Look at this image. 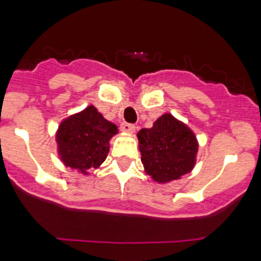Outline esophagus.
<instances>
[{"label":"esophagus","instance_id":"obj_1","mask_svg":"<svg viewBox=\"0 0 261 261\" xmlns=\"http://www.w3.org/2000/svg\"><path fill=\"white\" fill-rule=\"evenodd\" d=\"M121 130L124 133H134L135 131V126L133 123H127V122H122L121 123Z\"/></svg>","mask_w":261,"mask_h":261}]
</instances>
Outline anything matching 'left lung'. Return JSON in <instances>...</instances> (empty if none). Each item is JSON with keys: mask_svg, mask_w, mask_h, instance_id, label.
<instances>
[{"mask_svg": "<svg viewBox=\"0 0 261 261\" xmlns=\"http://www.w3.org/2000/svg\"><path fill=\"white\" fill-rule=\"evenodd\" d=\"M138 139L144 169L158 182L177 180L193 169L196 137L171 114H163L151 128H142Z\"/></svg>", "mask_w": 261, "mask_h": 261, "instance_id": "left-lung-1", "label": "left lung"}]
</instances>
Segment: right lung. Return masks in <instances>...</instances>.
Segmentation results:
<instances>
[{
  "mask_svg": "<svg viewBox=\"0 0 261 261\" xmlns=\"http://www.w3.org/2000/svg\"><path fill=\"white\" fill-rule=\"evenodd\" d=\"M118 133L94 106L67 118L56 134L59 155L67 167L81 173L102 164L109 152V140Z\"/></svg>",
  "mask_w": 261,
  "mask_h": 261,
  "instance_id": "obj_1",
  "label": "right lung"
}]
</instances>
